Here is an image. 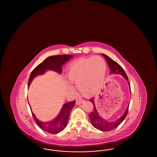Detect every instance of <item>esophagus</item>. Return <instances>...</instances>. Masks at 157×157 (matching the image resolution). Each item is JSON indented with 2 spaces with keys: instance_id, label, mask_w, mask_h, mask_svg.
<instances>
[{
  "instance_id": "esophagus-1",
  "label": "esophagus",
  "mask_w": 157,
  "mask_h": 157,
  "mask_svg": "<svg viewBox=\"0 0 157 157\" xmlns=\"http://www.w3.org/2000/svg\"><path fill=\"white\" fill-rule=\"evenodd\" d=\"M82 102H83L82 100H81V99H77V100L76 101V104L77 105H80L81 104H82Z\"/></svg>"
}]
</instances>
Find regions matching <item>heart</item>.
Returning a JSON list of instances; mask_svg holds the SVG:
<instances>
[{"label": "heart", "mask_w": 157, "mask_h": 157, "mask_svg": "<svg viewBox=\"0 0 157 157\" xmlns=\"http://www.w3.org/2000/svg\"><path fill=\"white\" fill-rule=\"evenodd\" d=\"M106 63L100 57L79 60L67 71V80L75 84L79 92L85 97L94 95L102 86L106 74ZM72 89V87L69 86Z\"/></svg>", "instance_id": "heart-1"}]
</instances>
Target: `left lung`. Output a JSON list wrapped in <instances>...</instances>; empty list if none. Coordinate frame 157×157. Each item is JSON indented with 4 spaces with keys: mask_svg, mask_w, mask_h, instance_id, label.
I'll list each match as a JSON object with an SVG mask.
<instances>
[{
    "mask_svg": "<svg viewBox=\"0 0 157 157\" xmlns=\"http://www.w3.org/2000/svg\"><path fill=\"white\" fill-rule=\"evenodd\" d=\"M101 55L104 57L108 63V65L111 71L110 74H120L123 76L124 78L127 80L128 83L129 91L131 94V91L130 83L128 81V78L127 77V74H125L123 68L121 67L117 62L113 60L111 58H110L107 55H105L104 53H101ZM90 101L94 105V109L89 115L90 123L94 128L102 131H109L116 128L125 118L128 113L129 105H128L127 109L125 112L124 113V114L121 117H120L118 119L114 120V121H108V120H105L104 118H102L98 112L95 104V101H94V98L90 99Z\"/></svg>",
    "mask_w": 157,
    "mask_h": 157,
    "instance_id": "8db88e82",
    "label": "left lung"
}]
</instances>
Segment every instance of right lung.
Wrapping results in <instances>:
<instances>
[{"instance_id":"1","label":"right lung","mask_w":157,"mask_h":157,"mask_svg":"<svg viewBox=\"0 0 157 157\" xmlns=\"http://www.w3.org/2000/svg\"><path fill=\"white\" fill-rule=\"evenodd\" d=\"M72 58H74L73 55H68L51 56L47 58L31 72L28 81V88H29L31 82L35 77L45 74L48 71H52L60 74L62 72V67ZM75 104V101H73L63 105L59 113L53 120L45 122L38 120L32 112L31 107L30 108L33 119L36 121L37 125L45 132L54 134L59 133L66 128L71 110Z\"/></svg>"}]
</instances>
